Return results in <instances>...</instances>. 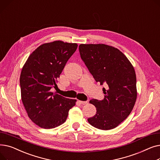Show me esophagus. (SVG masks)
Listing matches in <instances>:
<instances>
[{
    "instance_id": "esophagus-1",
    "label": "esophagus",
    "mask_w": 160,
    "mask_h": 160,
    "mask_svg": "<svg viewBox=\"0 0 160 160\" xmlns=\"http://www.w3.org/2000/svg\"><path fill=\"white\" fill-rule=\"evenodd\" d=\"M79 102H80L81 104H83V105H85V104H88V102H87V101H81V100H80Z\"/></svg>"
}]
</instances>
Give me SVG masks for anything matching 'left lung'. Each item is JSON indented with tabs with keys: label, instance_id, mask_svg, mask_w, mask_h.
I'll list each match as a JSON object with an SVG mask.
<instances>
[{
	"label": "left lung",
	"instance_id": "obj_1",
	"mask_svg": "<svg viewBox=\"0 0 160 160\" xmlns=\"http://www.w3.org/2000/svg\"><path fill=\"white\" fill-rule=\"evenodd\" d=\"M83 62L97 82L104 84V98L92 99L96 114L88 119L93 127L115 128L127 118L137 98L136 75L128 59L119 49L104 44H80Z\"/></svg>",
	"mask_w": 160,
	"mask_h": 160
}]
</instances>
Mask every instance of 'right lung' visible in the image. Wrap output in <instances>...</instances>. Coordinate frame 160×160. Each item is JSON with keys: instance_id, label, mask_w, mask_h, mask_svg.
<instances>
[{"instance_id": "right-lung-1", "label": "right lung", "mask_w": 160, "mask_h": 160, "mask_svg": "<svg viewBox=\"0 0 160 160\" xmlns=\"http://www.w3.org/2000/svg\"><path fill=\"white\" fill-rule=\"evenodd\" d=\"M77 43L55 41L38 47L24 63L20 76L21 99L28 116L41 128L50 129L62 124L77 100L51 91L56 88Z\"/></svg>"}]
</instances>
